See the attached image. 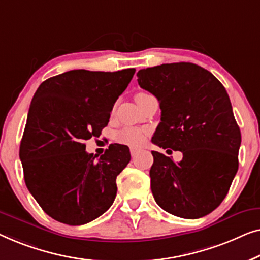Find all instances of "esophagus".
<instances>
[{"label": "esophagus", "mask_w": 260, "mask_h": 260, "mask_svg": "<svg viewBox=\"0 0 260 260\" xmlns=\"http://www.w3.org/2000/svg\"><path fill=\"white\" fill-rule=\"evenodd\" d=\"M138 152H139V148H137V147H132V148H131V154H132V156H134L135 154H137Z\"/></svg>", "instance_id": "1"}]
</instances>
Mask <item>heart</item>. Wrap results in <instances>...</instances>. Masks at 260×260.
I'll return each instance as SVG.
<instances>
[{
    "instance_id": "b5f03b06",
    "label": "heart",
    "mask_w": 260,
    "mask_h": 260,
    "mask_svg": "<svg viewBox=\"0 0 260 260\" xmlns=\"http://www.w3.org/2000/svg\"><path fill=\"white\" fill-rule=\"evenodd\" d=\"M141 139L142 132L138 128H133V127H126V128L119 131L116 133V141L123 145L137 146L138 144H140Z\"/></svg>"
}]
</instances>
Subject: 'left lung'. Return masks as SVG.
Masks as SVG:
<instances>
[{
    "label": "left lung",
    "instance_id": "8db88e82",
    "mask_svg": "<svg viewBox=\"0 0 260 260\" xmlns=\"http://www.w3.org/2000/svg\"><path fill=\"white\" fill-rule=\"evenodd\" d=\"M137 76L161 109L152 142L182 152L179 162L152 152L153 197L168 213L202 218L225 199L238 171L241 134L229 94L212 73L189 62L141 69Z\"/></svg>",
    "mask_w": 260,
    "mask_h": 260
}]
</instances>
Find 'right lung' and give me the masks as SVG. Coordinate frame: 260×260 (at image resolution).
I'll use <instances>...</instances> for the list:
<instances>
[{
  "mask_svg": "<svg viewBox=\"0 0 260 260\" xmlns=\"http://www.w3.org/2000/svg\"><path fill=\"white\" fill-rule=\"evenodd\" d=\"M134 73L75 69L47 79L35 92L20 159L29 192L55 220L87 224L114 202L116 177L129 162V148L111 145L96 160L85 141L100 137Z\"/></svg>",
  "mask_w": 260,
  "mask_h": 260,
  "instance_id": "add662e5",
  "label": "right lung"
}]
</instances>
